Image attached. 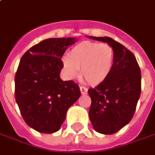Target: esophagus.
Segmentation results:
<instances>
[{"instance_id": "34e87169", "label": "esophagus", "mask_w": 155, "mask_h": 155, "mask_svg": "<svg viewBox=\"0 0 155 155\" xmlns=\"http://www.w3.org/2000/svg\"><path fill=\"white\" fill-rule=\"evenodd\" d=\"M80 90H81V92L82 95H85V94H87V88H86V87L81 86V87H80Z\"/></svg>"}]
</instances>
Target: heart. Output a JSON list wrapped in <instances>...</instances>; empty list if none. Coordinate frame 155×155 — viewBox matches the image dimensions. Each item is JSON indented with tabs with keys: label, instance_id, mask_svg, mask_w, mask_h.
I'll return each instance as SVG.
<instances>
[{
	"label": "heart",
	"instance_id": "heart-1",
	"mask_svg": "<svg viewBox=\"0 0 155 155\" xmlns=\"http://www.w3.org/2000/svg\"><path fill=\"white\" fill-rule=\"evenodd\" d=\"M115 61V51L111 45L85 41L74 46L70 54L62 58L67 76L74 79L81 70L82 77L91 85H98L111 74Z\"/></svg>",
	"mask_w": 155,
	"mask_h": 155
}]
</instances>
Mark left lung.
Segmentation results:
<instances>
[{"label":"left lung","mask_w":155,"mask_h":155,"mask_svg":"<svg viewBox=\"0 0 155 155\" xmlns=\"http://www.w3.org/2000/svg\"><path fill=\"white\" fill-rule=\"evenodd\" d=\"M107 43L115 51L111 74L95 88L88 90L91 98L89 117L95 131L113 134L129 123L141 93V71L134 54L109 37L87 36Z\"/></svg>","instance_id":"obj_1"}]
</instances>
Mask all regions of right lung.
<instances>
[{
    "label": "right lung",
    "mask_w": 155,
    "mask_h": 155,
    "mask_svg": "<svg viewBox=\"0 0 155 155\" xmlns=\"http://www.w3.org/2000/svg\"><path fill=\"white\" fill-rule=\"evenodd\" d=\"M75 38L43 40L21 57L15 76V98L26 123L43 134L60 129L68 109L79 99V85L63 81V54Z\"/></svg>",
    "instance_id": "add662e5"
}]
</instances>
